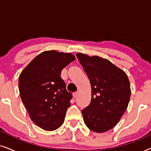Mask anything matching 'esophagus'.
I'll return each instance as SVG.
<instances>
[{
    "label": "esophagus",
    "mask_w": 151,
    "mask_h": 151,
    "mask_svg": "<svg viewBox=\"0 0 151 151\" xmlns=\"http://www.w3.org/2000/svg\"><path fill=\"white\" fill-rule=\"evenodd\" d=\"M78 91H77V92L73 93V98H76V97L78 96Z\"/></svg>",
    "instance_id": "esophagus-1"
}]
</instances>
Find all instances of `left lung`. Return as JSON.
Returning <instances> with one entry per match:
<instances>
[{
    "instance_id": "left-lung-1",
    "label": "left lung",
    "mask_w": 151,
    "mask_h": 151,
    "mask_svg": "<svg viewBox=\"0 0 151 151\" xmlns=\"http://www.w3.org/2000/svg\"><path fill=\"white\" fill-rule=\"evenodd\" d=\"M76 56L89 79L91 100L82 109L84 122L92 131L104 133L118 123L131 98L127 75L108 60L78 53Z\"/></svg>"
}]
</instances>
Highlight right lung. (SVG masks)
Listing matches in <instances>:
<instances>
[{
	"mask_svg": "<svg viewBox=\"0 0 151 151\" xmlns=\"http://www.w3.org/2000/svg\"><path fill=\"white\" fill-rule=\"evenodd\" d=\"M75 59L70 53L44 51L20 73L21 100L32 120L45 131H54L65 121L72 95L66 89L61 71Z\"/></svg>",
	"mask_w": 151,
	"mask_h": 151,
	"instance_id": "right-lung-1",
	"label": "right lung"
}]
</instances>
